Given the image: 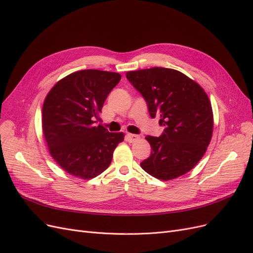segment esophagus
<instances>
[{
	"mask_svg": "<svg viewBox=\"0 0 253 253\" xmlns=\"http://www.w3.org/2000/svg\"><path fill=\"white\" fill-rule=\"evenodd\" d=\"M126 139L128 142H136L139 140V136L138 135H135V134H131V133H127L126 134Z\"/></svg>",
	"mask_w": 253,
	"mask_h": 253,
	"instance_id": "1",
	"label": "esophagus"
}]
</instances>
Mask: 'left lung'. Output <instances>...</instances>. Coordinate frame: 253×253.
Returning <instances> with one entry per match:
<instances>
[{
  "label": "left lung",
  "instance_id": "1",
  "mask_svg": "<svg viewBox=\"0 0 253 253\" xmlns=\"http://www.w3.org/2000/svg\"><path fill=\"white\" fill-rule=\"evenodd\" d=\"M143 96L152 118L160 117L162 136H145L151 155L142 169L160 180L185 175L203 158L213 133V112L204 88L172 68L153 67L126 73Z\"/></svg>",
  "mask_w": 253,
  "mask_h": 253
}]
</instances>
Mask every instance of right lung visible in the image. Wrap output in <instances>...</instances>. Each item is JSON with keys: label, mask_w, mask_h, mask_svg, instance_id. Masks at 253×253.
Listing matches in <instances>:
<instances>
[{"label": "right lung", "mask_w": 253, "mask_h": 253, "mask_svg": "<svg viewBox=\"0 0 253 253\" xmlns=\"http://www.w3.org/2000/svg\"><path fill=\"white\" fill-rule=\"evenodd\" d=\"M121 79L118 73L83 70L59 80L45 97L42 129L55 162L73 176L91 179L108 169L125 134L100 120L103 103Z\"/></svg>", "instance_id": "right-lung-1"}]
</instances>
